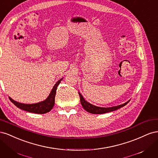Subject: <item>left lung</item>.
I'll return each mask as SVG.
<instances>
[{
	"mask_svg": "<svg viewBox=\"0 0 158 158\" xmlns=\"http://www.w3.org/2000/svg\"><path fill=\"white\" fill-rule=\"evenodd\" d=\"M78 94H79V95H80L81 104H82V106L84 107V109L86 111H88L90 113H92V114H103V113H106L115 111V110H117V109H120L121 107L125 106L129 102H130V101H128V102L125 103L124 104L120 105V106H114V107H107V108L106 107H99L95 106H94V105H92L91 103L87 102L84 99V98H83L82 95H81V94L80 92Z\"/></svg>",
	"mask_w": 158,
	"mask_h": 158,
	"instance_id": "left-lung-1",
	"label": "left lung"
}]
</instances>
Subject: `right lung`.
<instances>
[{
	"mask_svg": "<svg viewBox=\"0 0 158 158\" xmlns=\"http://www.w3.org/2000/svg\"><path fill=\"white\" fill-rule=\"evenodd\" d=\"M62 79L59 80L54 87L52 88L51 92L45 101L37 103L34 104H24V103H21L14 101L10 98H9L11 102H12L16 107L20 108L21 109L24 110V111L33 113H37V114H44L46 113L47 112H49L51 110L53 107L55 105V94H56V90L59 84H60V81Z\"/></svg>",
	"mask_w": 158,
	"mask_h": 158,
	"instance_id": "right-lung-1",
	"label": "right lung"
}]
</instances>
